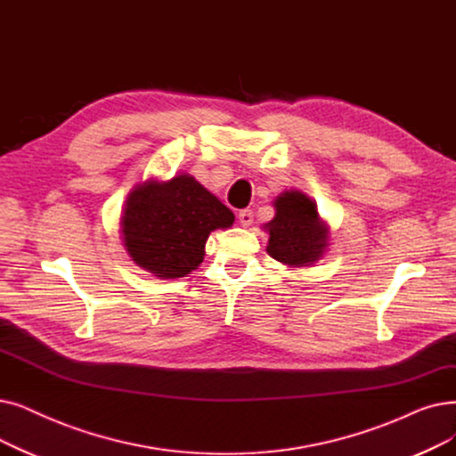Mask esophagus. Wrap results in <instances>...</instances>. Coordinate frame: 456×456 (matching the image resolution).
I'll return each mask as SVG.
<instances>
[{
	"label": "esophagus",
	"instance_id": "esophagus-1",
	"mask_svg": "<svg viewBox=\"0 0 456 456\" xmlns=\"http://www.w3.org/2000/svg\"><path fill=\"white\" fill-rule=\"evenodd\" d=\"M239 222H240V225L249 227V225L253 224V210H249V208L240 210V212H239Z\"/></svg>",
	"mask_w": 456,
	"mask_h": 456
}]
</instances>
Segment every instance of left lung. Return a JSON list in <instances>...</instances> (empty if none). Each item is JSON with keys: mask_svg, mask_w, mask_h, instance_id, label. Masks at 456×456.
<instances>
[{"mask_svg": "<svg viewBox=\"0 0 456 456\" xmlns=\"http://www.w3.org/2000/svg\"><path fill=\"white\" fill-rule=\"evenodd\" d=\"M268 253L289 266H309L328 246V231L314 203L302 191H285L275 200V216L266 224Z\"/></svg>", "mask_w": 456, "mask_h": 456, "instance_id": "left-lung-1", "label": "left lung"}]
</instances>
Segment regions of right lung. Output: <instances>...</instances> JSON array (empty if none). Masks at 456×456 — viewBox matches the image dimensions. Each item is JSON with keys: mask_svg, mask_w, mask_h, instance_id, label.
<instances>
[{"mask_svg": "<svg viewBox=\"0 0 456 456\" xmlns=\"http://www.w3.org/2000/svg\"><path fill=\"white\" fill-rule=\"evenodd\" d=\"M234 214L190 175L145 183L126 200L123 240L132 261L164 280L184 277L203 263L214 229H227Z\"/></svg>", "mask_w": 456, "mask_h": 456, "instance_id": "obj_1", "label": "right lung"}]
</instances>
